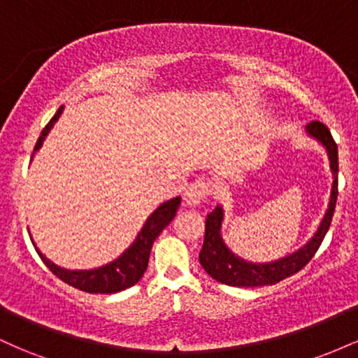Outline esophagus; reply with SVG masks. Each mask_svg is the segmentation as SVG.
Returning a JSON list of instances; mask_svg holds the SVG:
<instances>
[{"label":"esophagus","mask_w":358,"mask_h":358,"mask_svg":"<svg viewBox=\"0 0 358 358\" xmlns=\"http://www.w3.org/2000/svg\"><path fill=\"white\" fill-rule=\"evenodd\" d=\"M208 195H210V183L205 182V180H196V182L188 185L187 192H185V202L188 205H199Z\"/></svg>","instance_id":"obj_1"}]
</instances>
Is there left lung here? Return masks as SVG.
<instances>
[{"label":"left lung","mask_w":358,"mask_h":358,"mask_svg":"<svg viewBox=\"0 0 358 358\" xmlns=\"http://www.w3.org/2000/svg\"><path fill=\"white\" fill-rule=\"evenodd\" d=\"M306 131L310 136L318 139L327 148L331 173H334V187H331L330 203H328L327 213H324L318 231L315 232V236L303 248H299L296 252L289 254V256L281 257L273 262H262V264L249 262L241 259L239 256H236L225 245V242L222 241L220 227L222 220H224V210H222L220 205H217L207 215V220H205V239L199 256L202 268L215 281L236 287H257L276 285V282L293 276L298 271L305 268L308 262L311 261V257L316 254V250L320 249L328 229H330L336 205V196H338V146H336L330 129L323 122L311 121L306 126Z\"/></svg>","instance_id":"left-lung-1"}]
</instances>
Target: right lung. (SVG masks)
<instances>
[{
	"label": "right lung",
	"instance_id": "obj_1",
	"mask_svg": "<svg viewBox=\"0 0 358 358\" xmlns=\"http://www.w3.org/2000/svg\"><path fill=\"white\" fill-rule=\"evenodd\" d=\"M62 110L64 108H59V110L55 113L48 124L43 127L42 134H40L38 141H36L34 155L40 150L43 145V139L50 133V129L53 124L57 122V119L60 117ZM180 202L182 199L180 196H175V199L168 200V202L159 205L156 210L148 217L145 227L141 229V232L138 234L136 241L129 245L124 250L122 256H119L116 261L109 262V264L101 266L97 269H89V271H71V269H64L60 266L53 264L52 261H48L47 257L36 249L35 242V249L38 252L40 259L43 261V264L47 266L48 269L55 274L57 278L62 279L64 282L71 285L77 289L85 291V293H92V294H110V293H119V291L127 289V287L134 286L139 279L143 278L145 271L148 268V261H150V252L151 248H153L156 237L162 234L163 229L173 220V217L176 215V210H178Z\"/></svg>",
	"mask_w": 358,
	"mask_h": 358
}]
</instances>
